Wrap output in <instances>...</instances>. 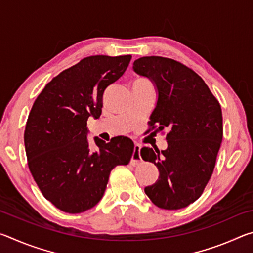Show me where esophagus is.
Wrapping results in <instances>:
<instances>
[{
	"label": "esophagus",
	"mask_w": 253,
	"mask_h": 253,
	"mask_svg": "<svg viewBox=\"0 0 253 253\" xmlns=\"http://www.w3.org/2000/svg\"><path fill=\"white\" fill-rule=\"evenodd\" d=\"M140 148H142V147H140L139 144H135L134 153H132L131 160H130V163L132 165L139 164L140 161H142V157H140Z\"/></svg>",
	"instance_id": "34e87169"
}]
</instances>
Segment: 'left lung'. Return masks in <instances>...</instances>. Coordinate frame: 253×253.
Masks as SVG:
<instances>
[{
	"label": "left lung",
	"mask_w": 253,
	"mask_h": 253,
	"mask_svg": "<svg viewBox=\"0 0 253 253\" xmlns=\"http://www.w3.org/2000/svg\"><path fill=\"white\" fill-rule=\"evenodd\" d=\"M132 69L156 89L148 124L161 131L169 129L164 151L140 149L143 160L154 163L160 172L144 191L158 208H185L203 193L215 166L223 137L221 106L196 72L173 59L142 57Z\"/></svg>",
	"instance_id": "8db88e82"
}]
</instances>
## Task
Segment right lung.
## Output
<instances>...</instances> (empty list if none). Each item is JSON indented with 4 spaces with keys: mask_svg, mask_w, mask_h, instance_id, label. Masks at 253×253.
Instances as JSON below:
<instances>
[{
    "mask_svg": "<svg viewBox=\"0 0 253 253\" xmlns=\"http://www.w3.org/2000/svg\"><path fill=\"white\" fill-rule=\"evenodd\" d=\"M131 55H91L54 77L34 101L24 131L32 176L44 198L63 212L87 211L105 193L111 169L127 165L134 143L117 136L88 142L87 121L101 115L107 87L126 71Z\"/></svg>",
    "mask_w": 253,
    "mask_h": 253,
    "instance_id": "obj_1",
    "label": "right lung"
}]
</instances>
